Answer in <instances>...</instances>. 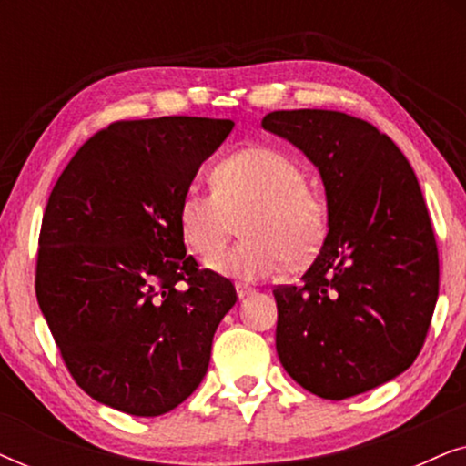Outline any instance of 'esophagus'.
I'll return each instance as SVG.
<instances>
[{
  "instance_id": "1",
  "label": "esophagus",
  "mask_w": 466,
  "mask_h": 466,
  "mask_svg": "<svg viewBox=\"0 0 466 466\" xmlns=\"http://www.w3.org/2000/svg\"><path fill=\"white\" fill-rule=\"evenodd\" d=\"M235 289H238V297L239 299H246L248 295H252V292H254L252 286H248V284H238V286H235Z\"/></svg>"
}]
</instances>
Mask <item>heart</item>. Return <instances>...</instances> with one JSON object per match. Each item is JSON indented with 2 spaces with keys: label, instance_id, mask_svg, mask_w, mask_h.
I'll list each match as a JSON object with an SVG mask.
<instances>
[{
  "label": "heart",
  "instance_id": "b5f03b06",
  "mask_svg": "<svg viewBox=\"0 0 466 466\" xmlns=\"http://www.w3.org/2000/svg\"><path fill=\"white\" fill-rule=\"evenodd\" d=\"M241 225L244 239L212 263L225 276L257 279L289 263L309 265L329 235V206L303 165L271 146H250L214 165L212 190L190 188L177 206L184 244L212 260Z\"/></svg>",
  "mask_w": 466,
  "mask_h": 466
}]
</instances>
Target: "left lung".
Returning <instances> with one entry per match:
<instances>
[{"mask_svg":"<svg viewBox=\"0 0 466 466\" xmlns=\"http://www.w3.org/2000/svg\"><path fill=\"white\" fill-rule=\"evenodd\" d=\"M267 131L320 169L329 235L301 284L276 286V350L305 390L341 400L416 360L439 295L422 190L386 133L337 110H278Z\"/></svg>","mask_w":466,"mask_h":466,"instance_id":"obj_1","label":"left lung"}]
</instances>
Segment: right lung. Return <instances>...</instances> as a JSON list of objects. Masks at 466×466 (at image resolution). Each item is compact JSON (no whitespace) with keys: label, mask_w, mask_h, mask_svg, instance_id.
Wrapping results in <instances>:
<instances>
[{"label":"right lung","mask_w":466,"mask_h":466,"mask_svg":"<svg viewBox=\"0 0 466 466\" xmlns=\"http://www.w3.org/2000/svg\"><path fill=\"white\" fill-rule=\"evenodd\" d=\"M233 127L116 120L80 146L48 197L35 297L69 375L99 403L161 416L208 371L238 292L188 257L177 206Z\"/></svg>","instance_id":"obj_1"}]
</instances>
